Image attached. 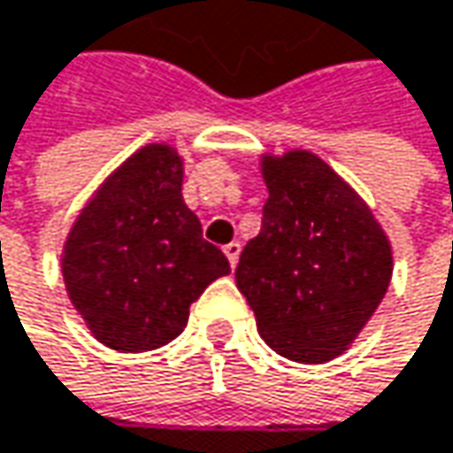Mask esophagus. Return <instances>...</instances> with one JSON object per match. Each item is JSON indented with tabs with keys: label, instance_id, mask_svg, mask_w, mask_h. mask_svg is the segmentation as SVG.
Instances as JSON below:
<instances>
[{
	"label": "esophagus",
	"instance_id": "1",
	"mask_svg": "<svg viewBox=\"0 0 453 453\" xmlns=\"http://www.w3.org/2000/svg\"><path fill=\"white\" fill-rule=\"evenodd\" d=\"M222 252H225V257H228L231 268H236L239 255H242V244H239V242H231V244H225V247H222Z\"/></svg>",
	"mask_w": 453,
	"mask_h": 453
}]
</instances>
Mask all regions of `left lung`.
Returning a JSON list of instances; mask_svg holds the SVG:
<instances>
[{"mask_svg": "<svg viewBox=\"0 0 453 453\" xmlns=\"http://www.w3.org/2000/svg\"><path fill=\"white\" fill-rule=\"evenodd\" d=\"M263 228L244 247L236 287L260 337L297 364L342 356L380 308L393 250L369 203L316 153H265Z\"/></svg>", "mask_w": 453, "mask_h": 453, "instance_id": "8db88e82", "label": "left lung"}]
</instances>
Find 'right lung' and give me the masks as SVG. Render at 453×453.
Segmentation results:
<instances>
[{"label": "right lung", "instance_id": "1", "mask_svg": "<svg viewBox=\"0 0 453 453\" xmlns=\"http://www.w3.org/2000/svg\"><path fill=\"white\" fill-rule=\"evenodd\" d=\"M60 263L76 313L119 353L172 342L190 303L231 273L182 201V156L166 142L134 150L108 174L71 225Z\"/></svg>", "mask_w": 453, "mask_h": 453}]
</instances>
